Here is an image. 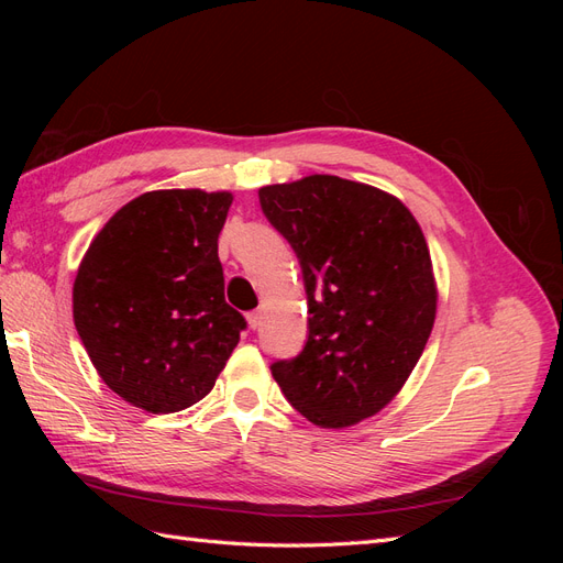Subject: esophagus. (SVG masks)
Instances as JSON below:
<instances>
[{
    "instance_id": "obj_1",
    "label": "esophagus",
    "mask_w": 563,
    "mask_h": 563,
    "mask_svg": "<svg viewBox=\"0 0 563 563\" xmlns=\"http://www.w3.org/2000/svg\"><path fill=\"white\" fill-rule=\"evenodd\" d=\"M261 319H263V317H261V312H258V310H253V312H249V314H246V321H249V327H251L253 331L261 327Z\"/></svg>"
}]
</instances>
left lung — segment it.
Masks as SVG:
<instances>
[{"label": "left lung", "instance_id": "1", "mask_svg": "<svg viewBox=\"0 0 563 563\" xmlns=\"http://www.w3.org/2000/svg\"><path fill=\"white\" fill-rule=\"evenodd\" d=\"M258 199L296 253L310 312L302 350L272 364V376L319 428L378 413L411 376L434 323L420 225L399 199L338 176L267 185Z\"/></svg>", "mask_w": 563, "mask_h": 563}]
</instances>
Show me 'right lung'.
<instances>
[{
    "label": "right lung",
    "mask_w": 563,
    "mask_h": 563,
    "mask_svg": "<svg viewBox=\"0 0 563 563\" xmlns=\"http://www.w3.org/2000/svg\"><path fill=\"white\" fill-rule=\"evenodd\" d=\"M230 203L228 192H145L108 220L79 265L81 343L106 385L150 413L207 397L246 331L218 261Z\"/></svg>",
    "instance_id": "1"
}]
</instances>
